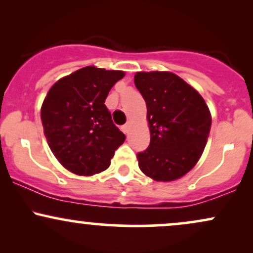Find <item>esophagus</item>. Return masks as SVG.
I'll return each instance as SVG.
<instances>
[{"label": "esophagus", "mask_w": 253, "mask_h": 253, "mask_svg": "<svg viewBox=\"0 0 253 253\" xmlns=\"http://www.w3.org/2000/svg\"><path fill=\"white\" fill-rule=\"evenodd\" d=\"M129 127H130V124H129V123H127L126 125H124V126H123V130H124V133H128Z\"/></svg>", "instance_id": "obj_1"}]
</instances>
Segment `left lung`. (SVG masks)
I'll return each instance as SVG.
<instances>
[{"label": "left lung", "instance_id": "1", "mask_svg": "<svg viewBox=\"0 0 253 253\" xmlns=\"http://www.w3.org/2000/svg\"><path fill=\"white\" fill-rule=\"evenodd\" d=\"M134 84L146 102L151 133L149 147L136 155L139 168L155 181L181 178L205 150L211 126L208 106L172 72H136Z\"/></svg>", "mask_w": 253, "mask_h": 253}]
</instances>
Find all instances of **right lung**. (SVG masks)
Listing matches in <instances>:
<instances>
[{
	"instance_id": "obj_1",
	"label": "right lung",
	"mask_w": 253,
	"mask_h": 253,
	"mask_svg": "<svg viewBox=\"0 0 253 253\" xmlns=\"http://www.w3.org/2000/svg\"><path fill=\"white\" fill-rule=\"evenodd\" d=\"M124 71L85 66L60 78L42 106L43 134L65 169L80 176L106 170L126 139L104 104Z\"/></svg>"
}]
</instances>
